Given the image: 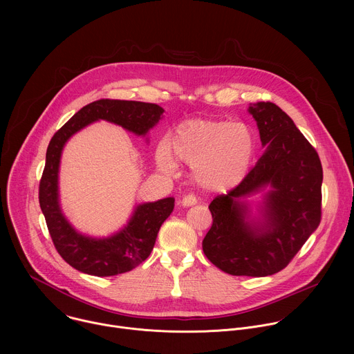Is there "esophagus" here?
<instances>
[{
    "label": "esophagus",
    "instance_id": "esophagus-1",
    "mask_svg": "<svg viewBox=\"0 0 354 354\" xmlns=\"http://www.w3.org/2000/svg\"><path fill=\"white\" fill-rule=\"evenodd\" d=\"M197 203V198L194 194H185L180 200H179V205L183 207H189V206H194Z\"/></svg>",
    "mask_w": 354,
    "mask_h": 354
}]
</instances>
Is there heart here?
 Instances as JSON below:
<instances>
[{"mask_svg":"<svg viewBox=\"0 0 354 354\" xmlns=\"http://www.w3.org/2000/svg\"><path fill=\"white\" fill-rule=\"evenodd\" d=\"M257 149L255 136L241 123L192 119L179 123L161 144L157 162L171 169L176 162L190 165L194 180L206 190L225 192L246 176Z\"/></svg>","mask_w":354,"mask_h":354,"instance_id":"obj_1","label":"heart"}]
</instances>
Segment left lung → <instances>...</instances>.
Returning <instances> with one entry per match:
<instances>
[{
	"instance_id": "1",
	"label": "left lung",
	"mask_w": 354,
	"mask_h": 354,
	"mask_svg": "<svg viewBox=\"0 0 354 354\" xmlns=\"http://www.w3.org/2000/svg\"><path fill=\"white\" fill-rule=\"evenodd\" d=\"M255 118L265 154L243 180L210 203L213 224L203 239L207 259L232 276L263 277L283 270L318 228L322 216V165L310 144L277 105L249 106ZM270 184L266 224L244 221L242 195Z\"/></svg>"
}]
</instances>
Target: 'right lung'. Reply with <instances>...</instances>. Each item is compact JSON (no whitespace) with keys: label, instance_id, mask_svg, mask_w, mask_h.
<instances>
[{"label":"right lung","instance_id":"obj_1","mask_svg":"<svg viewBox=\"0 0 354 354\" xmlns=\"http://www.w3.org/2000/svg\"><path fill=\"white\" fill-rule=\"evenodd\" d=\"M162 112L164 109L156 104L99 99L80 109L50 140L46 151V165L39 183V203L55 248L74 269L105 277L137 268L149 257L162 223L174 210L175 200L167 197L156 203L138 206L129 225L111 238L93 239L80 235L67 223L59 206L57 175L66 141L74 133L99 119L116 123L142 136L157 124Z\"/></svg>","mask_w":354,"mask_h":354}]
</instances>
